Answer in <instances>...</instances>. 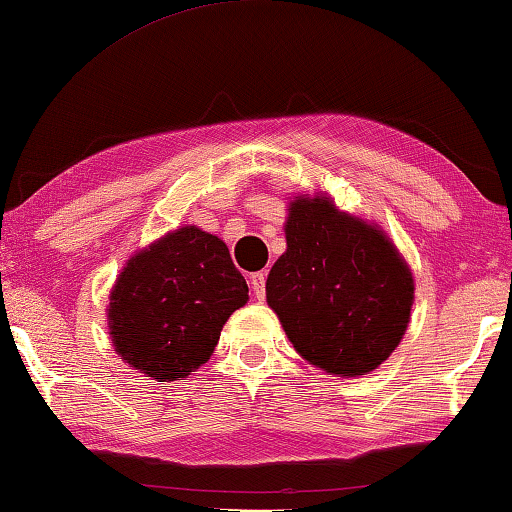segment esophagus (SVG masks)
<instances>
[{
    "mask_svg": "<svg viewBox=\"0 0 512 512\" xmlns=\"http://www.w3.org/2000/svg\"><path fill=\"white\" fill-rule=\"evenodd\" d=\"M250 289L257 300L266 298V271H257L250 275Z\"/></svg>",
    "mask_w": 512,
    "mask_h": 512,
    "instance_id": "34e87169",
    "label": "esophagus"
}]
</instances>
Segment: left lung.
Instances as JSON below:
<instances>
[{"label":"left lung","mask_w":512,"mask_h":512,"mask_svg":"<svg viewBox=\"0 0 512 512\" xmlns=\"http://www.w3.org/2000/svg\"><path fill=\"white\" fill-rule=\"evenodd\" d=\"M287 250L266 280V303L303 358L335 376H364L408 330L415 280L387 234L332 205L296 198Z\"/></svg>","instance_id":"1"}]
</instances>
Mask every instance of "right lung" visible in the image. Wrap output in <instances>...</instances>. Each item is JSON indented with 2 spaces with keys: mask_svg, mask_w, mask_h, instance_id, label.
I'll list each match as a JSON object with an SVG mask.
<instances>
[{
  "mask_svg": "<svg viewBox=\"0 0 512 512\" xmlns=\"http://www.w3.org/2000/svg\"><path fill=\"white\" fill-rule=\"evenodd\" d=\"M116 353L157 383L182 380L212 358L248 285L214 234L186 225L129 259L111 289Z\"/></svg>",
  "mask_w": 512,
  "mask_h": 512,
  "instance_id": "add662e5",
  "label": "right lung"
}]
</instances>
